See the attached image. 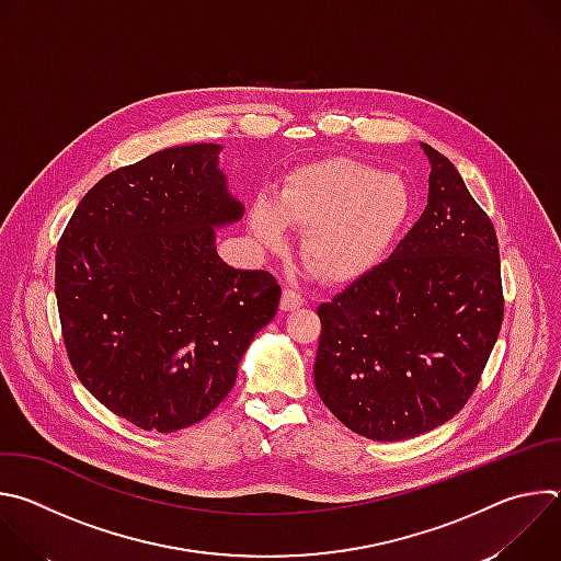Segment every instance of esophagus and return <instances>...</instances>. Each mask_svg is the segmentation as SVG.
Listing matches in <instances>:
<instances>
[{
  "mask_svg": "<svg viewBox=\"0 0 561 561\" xmlns=\"http://www.w3.org/2000/svg\"><path fill=\"white\" fill-rule=\"evenodd\" d=\"M301 304H304V297L297 290H293V288H284L282 290V301H279L282 310H295Z\"/></svg>",
  "mask_w": 561,
  "mask_h": 561,
  "instance_id": "34e87169",
  "label": "esophagus"
}]
</instances>
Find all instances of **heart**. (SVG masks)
Here are the masks:
<instances>
[{
    "label": "heart",
    "instance_id": "b5f03b06",
    "mask_svg": "<svg viewBox=\"0 0 561 561\" xmlns=\"http://www.w3.org/2000/svg\"><path fill=\"white\" fill-rule=\"evenodd\" d=\"M411 210L407 182L357 159L333 157L293 171L273 204L257 202L251 230L271 251L284 226L304 230L301 262L324 282H348L370 271L402 232Z\"/></svg>",
    "mask_w": 561,
    "mask_h": 561
}]
</instances>
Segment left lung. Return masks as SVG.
<instances>
[{"instance_id": "obj_1", "label": "left lung", "mask_w": 561, "mask_h": 561, "mask_svg": "<svg viewBox=\"0 0 561 561\" xmlns=\"http://www.w3.org/2000/svg\"><path fill=\"white\" fill-rule=\"evenodd\" d=\"M428 206L390 257L331 301L314 386L353 433L399 442L455 417L504 322L497 232L448 159L424 144Z\"/></svg>"}]
</instances>
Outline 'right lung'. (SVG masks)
<instances>
[{
    "instance_id": "right-lung-1",
    "label": "right lung",
    "mask_w": 561,
    "mask_h": 561,
    "mask_svg": "<svg viewBox=\"0 0 561 561\" xmlns=\"http://www.w3.org/2000/svg\"><path fill=\"white\" fill-rule=\"evenodd\" d=\"M217 144L173 146L102 178L55 251V295L77 379L141 431L197 424L230 392L282 288L234 271L215 226L242 217Z\"/></svg>"
}]
</instances>
